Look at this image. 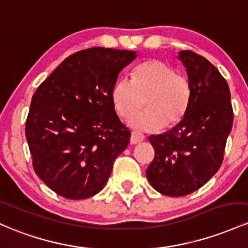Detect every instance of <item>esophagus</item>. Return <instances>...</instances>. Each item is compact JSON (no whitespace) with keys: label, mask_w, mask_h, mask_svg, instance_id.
<instances>
[{"label":"esophagus","mask_w":248,"mask_h":248,"mask_svg":"<svg viewBox=\"0 0 248 248\" xmlns=\"http://www.w3.org/2000/svg\"><path fill=\"white\" fill-rule=\"evenodd\" d=\"M145 139V136L143 133L137 132V131H132L131 132V138H130V143L131 144H138L140 141H143Z\"/></svg>","instance_id":"1"}]
</instances>
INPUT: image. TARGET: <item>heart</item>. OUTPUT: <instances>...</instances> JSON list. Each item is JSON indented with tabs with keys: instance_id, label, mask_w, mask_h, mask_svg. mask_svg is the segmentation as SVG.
Returning <instances> with one entry per match:
<instances>
[{
	"instance_id": "1",
	"label": "heart",
	"mask_w": 248,
	"mask_h": 248,
	"mask_svg": "<svg viewBox=\"0 0 248 248\" xmlns=\"http://www.w3.org/2000/svg\"><path fill=\"white\" fill-rule=\"evenodd\" d=\"M111 99L119 116L129 118L145 104L146 110L129 124L141 131L177 126L184 119L191 99V85L168 63L146 60L131 71V82L119 78L111 89Z\"/></svg>"
}]
</instances>
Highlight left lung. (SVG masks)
<instances>
[{
	"label": "left lung",
	"mask_w": 248,
	"mask_h": 248,
	"mask_svg": "<svg viewBox=\"0 0 248 248\" xmlns=\"http://www.w3.org/2000/svg\"><path fill=\"white\" fill-rule=\"evenodd\" d=\"M178 58L191 85L190 105L177 126L150 136L155 155L146 170L152 187L171 197L197 191L217 173L233 125L230 88L218 69L190 50Z\"/></svg>",
	"instance_id": "1"
}]
</instances>
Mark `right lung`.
I'll list each match as a JSON object with an SVG mask.
<instances>
[{
	"mask_svg": "<svg viewBox=\"0 0 248 248\" xmlns=\"http://www.w3.org/2000/svg\"><path fill=\"white\" fill-rule=\"evenodd\" d=\"M136 51L90 48L66 57L34 93L26 137L38 177L64 198L93 197L130 141L111 99Z\"/></svg>",
	"mask_w": 248,
	"mask_h": 248,
	"instance_id": "right-lung-1",
	"label": "right lung"
}]
</instances>
